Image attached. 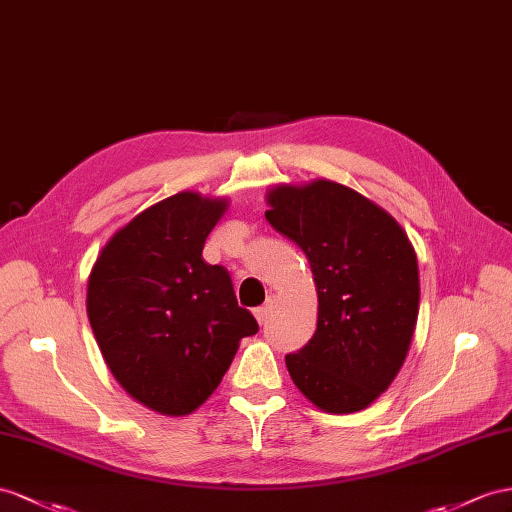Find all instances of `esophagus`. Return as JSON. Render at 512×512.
<instances>
[{"instance_id": "1", "label": "esophagus", "mask_w": 512, "mask_h": 512, "mask_svg": "<svg viewBox=\"0 0 512 512\" xmlns=\"http://www.w3.org/2000/svg\"><path fill=\"white\" fill-rule=\"evenodd\" d=\"M272 307H274V300H272V298H268L264 305L255 309V318H257V322H259V324H266L268 316L272 313Z\"/></svg>"}]
</instances>
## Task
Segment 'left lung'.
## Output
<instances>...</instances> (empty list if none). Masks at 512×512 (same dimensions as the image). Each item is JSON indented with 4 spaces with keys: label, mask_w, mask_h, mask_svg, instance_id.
I'll use <instances>...</instances> for the list:
<instances>
[{
    "label": "left lung",
    "mask_w": 512,
    "mask_h": 512,
    "mask_svg": "<svg viewBox=\"0 0 512 512\" xmlns=\"http://www.w3.org/2000/svg\"><path fill=\"white\" fill-rule=\"evenodd\" d=\"M266 220L300 246L318 292L316 333L287 372L326 413L363 411L398 376L417 324L415 248L396 218L329 179L268 190Z\"/></svg>",
    "instance_id": "obj_1"
}]
</instances>
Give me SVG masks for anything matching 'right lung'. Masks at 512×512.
<instances>
[{
	"mask_svg": "<svg viewBox=\"0 0 512 512\" xmlns=\"http://www.w3.org/2000/svg\"><path fill=\"white\" fill-rule=\"evenodd\" d=\"M229 201L183 190L144 209L101 248L86 311L112 376L162 415H190L212 396L259 331L229 272L203 261Z\"/></svg>",
	"mask_w": 512,
	"mask_h": 512,
	"instance_id": "add662e5",
	"label": "right lung"
}]
</instances>
